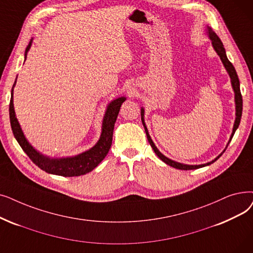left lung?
Returning a JSON list of instances; mask_svg holds the SVG:
<instances>
[{"instance_id": "1", "label": "left lung", "mask_w": 253, "mask_h": 253, "mask_svg": "<svg viewBox=\"0 0 253 253\" xmlns=\"http://www.w3.org/2000/svg\"><path fill=\"white\" fill-rule=\"evenodd\" d=\"M208 34H209V38L211 39L212 41V45L215 49V51L217 52V54L219 57H220V60L221 62L223 63V66L225 67L229 78H230V83H232V86L234 89V92H235V103H236V120H235V124H234V128H233V132H232V135H230L229 137V140L227 142L226 145V148L228 146V144L230 142V140H232L236 130L238 129L239 125H240V121H241V117H242V109H243V100H242V95H241V91H240V82H239V79H238V74L236 72V69L233 66V64L230 63L226 57V53H225V49H224V46L222 44V42L220 40V38H219L216 33L213 32V30L211 28L208 27ZM140 116H141V122H142V125H144L145 127V131H146V134H147V137H148V140L150 142V145L152 147V149L154 150V152L156 153V155L163 161L166 162L168 166L171 167V168H174V169H183V170H189V169H201V168H204V167H207V166H210V164H212L213 162H215L219 157H220L222 155V153H224V151L220 154V155L217 156L214 160L208 162V163H205V164H200V166H189V164H184V163H180V162H177V161H173L169 158H168L167 156H164L163 154L156 148L155 144H154L149 132H148V128L146 126V123H145V119H144V116H145V111L144 108L141 107L140 109Z\"/></svg>"}]
</instances>
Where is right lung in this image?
Listing matches in <instances>:
<instances>
[{"label":"right lung","mask_w":253,"mask_h":253,"mask_svg":"<svg viewBox=\"0 0 253 253\" xmlns=\"http://www.w3.org/2000/svg\"><path fill=\"white\" fill-rule=\"evenodd\" d=\"M31 45L32 40L30 41L29 45L26 48L25 60L27 59V53ZM15 84L16 80L13 84L12 90H11V99L9 104V117L11 128H12L13 135L16 138L21 149L24 150V152L29 156V158L34 162L39 169L51 174L62 175V177H79V175H83L92 171L98 164L105 158L112 146L115 123L120 112V107L126 100L125 97H119L117 99L108 103L102 121L100 138L93 148L72 157L49 158L47 156L42 155L40 152H38L31 146L30 142L27 140L23 130L20 128L13 106V87Z\"/></svg>","instance_id":"right-lung-1"}]
</instances>
